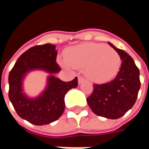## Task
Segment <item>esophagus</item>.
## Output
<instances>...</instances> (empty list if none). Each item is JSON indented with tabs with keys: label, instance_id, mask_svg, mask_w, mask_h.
<instances>
[{
	"label": "esophagus",
	"instance_id": "esophagus-1",
	"mask_svg": "<svg viewBox=\"0 0 149 149\" xmlns=\"http://www.w3.org/2000/svg\"><path fill=\"white\" fill-rule=\"evenodd\" d=\"M84 81H85V78L83 77L82 76H79V77H78V82H79V84L83 83Z\"/></svg>",
	"mask_w": 149,
	"mask_h": 149
}]
</instances>
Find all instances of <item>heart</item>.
I'll list each match as a JSON object with an SVG mask.
<instances>
[{
  "mask_svg": "<svg viewBox=\"0 0 149 149\" xmlns=\"http://www.w3.org/2000/svg\"><path fill=\"white\" fill-rule=\"evenodd\" d=\"M65 57L67 61H62V65L85 68L88 77L97 82L112 80L121 65L120 56L115 49L97 43L72 47L67 50Z\"/></svg>",
  "mask_w": 149,
  "mask_h": 149,
  "instance_id": "obj_1",
  "label": "heart"
}]
</instances>
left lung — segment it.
<instances>
[{
  "instance_id": "obj_1",
  "label": "left lung",
  "mask_w": 149,
  "mask_h": 149,
  "mask_svg": "<svg viewBox=\"0 0 149 149\" xmlns=\"http://www.w3.org/2000/svg\"><path fill=\"white\" fill-rule=\"evenodd\" d=\"M122 61L118 73L112 81L94 84L93 92L87 98L88 106L97 116L109 119L121 117L132 108L141 88L140 71L133 59L122 49L109 43Z\"/></svg>"
}]
</instances>
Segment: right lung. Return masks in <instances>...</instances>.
Returning <instances> with one entry per match:
<instances>
[{
    "label": "right lung",
    "mask_w": 149,
    "mask_h": 149,
    "mask_svg": "<svg viewBox=\"0 0 149 149\" xmlns=\"http://www.w3.org/2000/svg\"><path fill=\"white\" fill-rule=\"evenodd\" d=\"M56 55L54 45L33 46L18 58L8 74L9 100L18 116L33 125H48L56 120L65 110V95L77 86V77L65 82L52 75L45 91L37 99H29L22 93L21 81L29 71L43 69L53 74L61 70L56 61Z\"/></svg>",
    "instance_id": "right-lung-1"
}]
</instances>
